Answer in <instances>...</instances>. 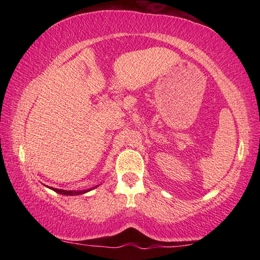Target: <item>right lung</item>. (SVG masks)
Listing matches in <instances>:
<instances>
[{
    "instance_id": "1",
    "label": "right lung",
    "mask_w": 260,
    "mask_h": 260,
    "mask_svg": "<svg viewBox=\"0 0 260 260\" xmlns=\"http://www.w3.org/2000/svg\"><path fill=\"white\" fill-rule=\"evenodd\" d=\"M95 187H98V186H95ZM95 187L90 188V189H86V190H78V191H76V190H63V189H58V188H52V189L56 191V193L62 194V195H79V194L86 193V191H90L91 189H94Z\"/></svg>"
}]
</instances>
